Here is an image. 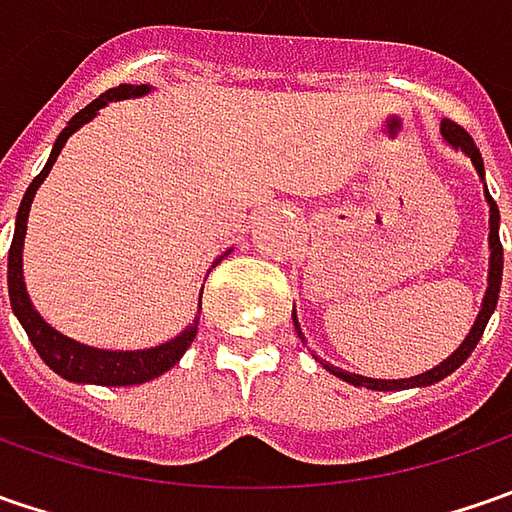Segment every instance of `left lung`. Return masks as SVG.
I'll return each instance as SVG.
<instances>
[{
    "mask_svg": "<svg viewBox=\"0 0 512 512\" xmlns=\"http://www.w3.org/2000/svg\"><path fill=\"white\" fill-rule=\"evenodd\" d=\"M442 136L450 148L462 150L464 156L473 162V168H476V173H479V179H482V185H484L482 153H479V148L473 145L470 133H467L464 128H459L456 122L442 119ZM484 202H487V207H490V233H487V247H490V267H487V290H484L482 310H479L476 322H473V327H470V333L464 336V342L459 344V347H456V350H453V353H450L444 362H439L436 367H430V370H424V373H419V376H410V379H370V376H359V373H350V370H342V367H333V364L322 362V359L316 356V362L322 364L327 373H333L336 379L353 384V387H367V390H410V387H430V384L442 382V379H447L453 370H459V367L467 362V356L476 350V344H479V339H482L484 327H487L490 316H493V310H496V302H499V287H502L504 253H502V242H499V207H496V202L490 199V190H487V185H484ZM293 325H296L299 339L305 342V333H302L299 319H296V310H293Z\"/></svg>",
    "mask_w": 512,
    "mask_h": 512,
    "instance_id": "obj_1",
    "label": "left lung"
}]
</instances>
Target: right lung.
<instances>
[{"mask_svg":"<svg viewBox=\"0 0 512 512\" xmlns=\"http://www.w3.org/2000/svg\"><path fill=\"white\" fill-rule=\"evenodd\" d=\"M150 85H119V88H110L108 93H102L99 99H93L88 108H82L73 119L68 122V128L62 130L53 142L48 162L42 173L30 182V187L22 196V205L16 213V227H13V242H10L8 253V293H10V307L19 319V325L25 327L30 344L36 347V353L42 356V362L48 364L53 373H59L62 379L76 384H105V387H130V384H145L156 376H162L165 370H170L173 364L185 356V350L190 342L196 339V330H199V316L190 322V325L173 336L170 342L156 344V347H145V350H102V347H90V344L76 342L65 333H59L56 327H50L39 310L33 307L28 296V287H25V273H22V247H25V233H28V213L33 205V196L39 185L48 179L50 168L56 162V156L62 153L65 142L82 125H88L90 119H96V113L110 105V102H119V99H139V96H148ZM230 253V250H227ZM227 253H222L213 267L225 259ZM199 310H202V293H199Z\"/></svg>","mask_w":512,"mask_h":512,"instance_id":"1","label":"right lung"}]
</instances>
